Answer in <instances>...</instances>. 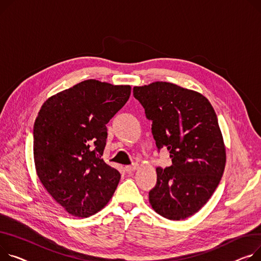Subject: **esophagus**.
<instances>
[{
    "mask_svg": "<svg viewBox=\"0 0 261 261\" xmlns=\"http://www.w3.org/2000/svg\"><path fill=\"white\" fill-rule=\"evenodd\" d=\"M137 169H138V165H137V164H134V165H132V166H126V167H125V170H126L128 173L133 172V171H136Z\"/></svg>",
    "mask_w": 261,
    "mask_h": 261,
    "instance_id": "1",
    "label": "esophagus"
}]
</instances>
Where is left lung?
<instances>
[{
	"mask_svg": "<svg viewBox=\"0 0 261 261\" xmlns=\"http://www.w3.org/2000/svg\"><path fill=\"white\" fill-rule=\"evenodd\" d=\"M142 103L159 150L172 165L156 168L149 192L153 210L170 220L198 212L216 190L225 167V146L216 113L202 94L172 83L154 82L133 88Z\"/></svg>",
	"mask_w": 261,
	"mask_h": 261,
	"instance_id": "8db88e82",
	"label": "left lung"
}]
</instances>
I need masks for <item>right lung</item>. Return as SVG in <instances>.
Wrapping results in <instances>:
<instances>
[{"mask_svg": "<svg viewBox=\"0 0 261 261\" xmlns=\"http://www.w3.org/2000/svg\"><path fill=\"white\" fill-rule=\"evenodd\" d=\"M131 94L129 85L81 82L49 97L33 126L37 174L66 212L89 217L111 199L119 172L101 156L109 120Z\"/></svg>", "mask_w": 261, "mask_h": 261, "instance_id": "add662e5", "label": "right lung"}]
</instances>
